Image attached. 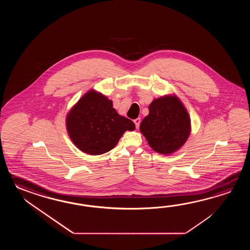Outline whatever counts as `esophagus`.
I'll use <instances>...</instances> for the list:
<instances>
[{
    "instance_id": "34e87169",
    "label": "esophagus",
    "mask_w": 250,
    "mask_h": 250,
    "mask_svg": "<svg viewBox=\"0 0 250 250\" xmlns=\"http://www.w3.org/2000/svg\"><path fill=\"white\" fill-rule=\"evenodd\" d=\"M140 123H141V120H140L139 118L136 119V120H134V123L136 124V127H137V128L139 127V124H140Z\"/></svg>"
}]
</instances>
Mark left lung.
<instances>
[{"mask_svg":"<svg viewBox=\"0 0 250 250\" xmlns=\"http://www.w3.org/2000/svg\"><path fill=\"white\" fill-rule=\"evenodd\" d=\"M139 129L156 153L170 154L186 143L191 123L180 98L175 95H165L150 104L149 114Z\"/></svg>","mask_w":250,"mask_h":250,"instance_id":"left-lung-1","label":"left lung"}]
</instances>
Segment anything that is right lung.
<instances>
[{
	"label": "right lung",
	"mask_w": 250,
	"mask_h": 250,
	"mask_svg": "<svg viewBox=\"0 0 250 250\" xmlns=\"http://www.w3.org/2000/svg\"><path fill=\"white\" fill-rule=\"evenodd\" d=\"M66 127L75 146L91 155L109 152L125 131L136 128L131 120L116 112L112 100L94 89L86 92L70 109Z\"/></svg>",
	"instance_id": "1"
}]
</instances>
